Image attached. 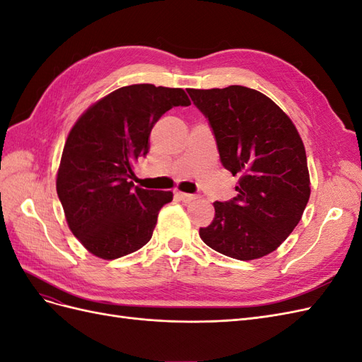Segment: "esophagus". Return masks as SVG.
I'll return each instance as SVG.
<instances>
[{
  "label": "esophagus",
  "instance_id": "obj_1",
  "mask_svg": "<svg viewBox=\"0 0 362 362\" xmlns=\"http://www.w3.org/2000/svg\"><path fill=\"white\" fill-rule=\"evenodd\" d=\"M177 196H178V198H180L182 202H185V204H189V202H192V201H194V199H198V196H196V194L182 193V192H178Z\"/></svg>",
  "mask_w": 362,
  "mask_h": 362
}]
</instances>
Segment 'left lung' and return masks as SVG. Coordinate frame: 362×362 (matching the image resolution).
Here are the masks:
<instances>
[{
    "instance_id": "left-lung-1",
    "label": "left lung",
    "mask_w": 362,
    "mask_h": 362,
    "mask_svg": "<svg viewBox=\"0 0 362 362\" xmlns=\"http://www.w3.org/2000/svg\"><path fill=\"white\" fill-rule=\"evenodd\" d=\"M187 92L210 122L223 168L240 177L235 198L213 204V222L199 235L226 257H264L293 233L308 204L303 141L291 119L258 90L229 86Z\"/></svg>"
}]
</instances>
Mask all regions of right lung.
Returning a JSON list of instances; mask_svg holds the SVG:
<instances>
[{"instance_id":"obj_1","label":"right lung","mask_w":362,"mask_h":362,"mask_svg":"<svg viewBox=\"0 0 362 362\" xmlns=\"http://www.w3.org/2000/svg\"><path fill=\"white\" fill-rule=\"evenodd\" d=\"M190 105L182 89L125 86L78 117L63 148L57 194L80 243L98 258L116 259L144 247L172 192L134 185V164L149 151V134L172 107Z\"/></svg>"}]
</instances>
